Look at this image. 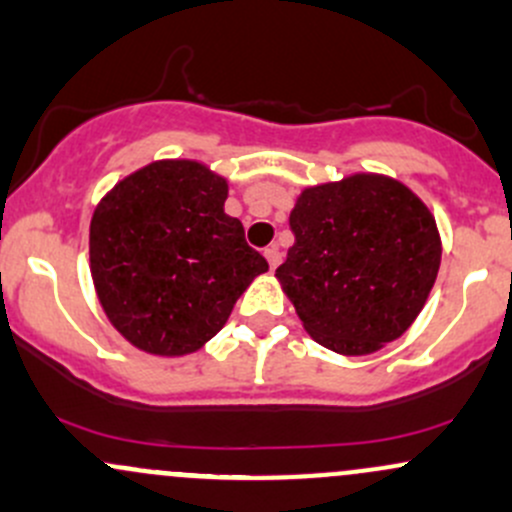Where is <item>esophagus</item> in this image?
<instances>
[{
    "label": "esophagus",
    "instance_id": "obj_1",
    "mask_svg": "<svg viewBox=\"0 0 512 512\" xmlns=\"http://www.w3.org/2000/svg\"><path fill=\"white\" fill-rule=\"evenodd\" d=\"M265 257H267V262H269V269H277L279 262H282V252H279L277 245L265 247Z\"/></svg>",
    "mask_w": 512,
    "mask_h": 512
}]
</instances>
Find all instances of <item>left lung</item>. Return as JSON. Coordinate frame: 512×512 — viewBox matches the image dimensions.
Here are the masks:
<instances>
[{
	"label": "left lung",
	"mask_w": 512,
	"mask_h": 512,
	"mask_svg": "<svg viewBox=\"0 0 512 512\" xmlns=\"http://www.w3.org/2000/svg\"><path fill=\"white\" fill-rule=\"evenodd\" d=\"M289 226L296 240L277 279L313 340L357 357L411 328L437 279L442 240L406 184L359 172L306 187Z\"/></svg>",
	"instance_id": "obj_1"
}]
</instances>
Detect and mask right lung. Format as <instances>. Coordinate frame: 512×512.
I'll use <instances>...</instances> for the list:
<instances>
[{
  "label": "right lung",
  "mask_w": 512,
  "mask_h": 512,
  "mask_svg": "<svg viewBox=\"0 0 512 512\" xmlns=\"http://www.w3.org/2000/svg\"><path fill=\"white\" fill-rule=\"evenodd\" d=\"M228 179L196 160H157L121 179L89 223V269L106 318L138 350L182 357L226 325L267 272L228 216Z\"/></svg>",
  "instance_id": "1"
}]
</instances>
